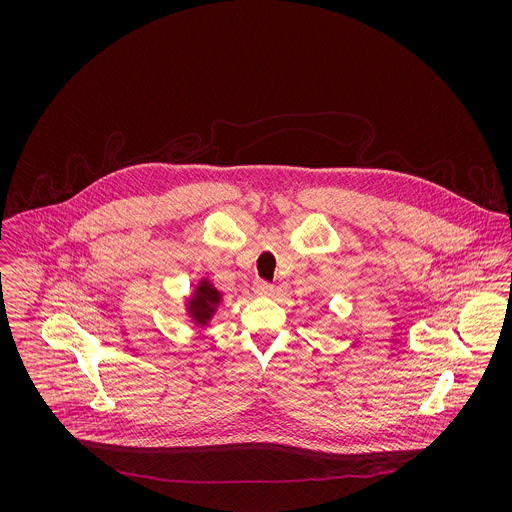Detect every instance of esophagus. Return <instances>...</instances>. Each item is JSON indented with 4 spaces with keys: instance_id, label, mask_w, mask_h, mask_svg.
<instances>
[{
    "instance_id": "34e87169",
    "label": "esophagus",
    "mask_w": 512,
    "mask_h": 512,
    "mask_svg": "<svg viewBox=\"0 0 512 512\" xmlns=\"http://www.w3.org/2000/svg\"><path fill=\"white\" fill-rule=\"evenodd\" d=\"M274 290V286L272 284H268L265 280H255L253 282V293L255 295H261V297H267Z\"/></svg>"
}]
</instances>
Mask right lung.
<instances>
[{
    "instance_id": "1",
    "label": "right lung",
    "mask_w": 512,
    "mask_h": 512,
    "mask_svg": "<svg viewBox=\"0 0 512 512\" xmlns=\"http://www.w3.org/2000/svg\"><path fill=\"white\" fill-rule=\"evenodd\" d=\"M188 313L197 326H207L215 315L220 303V292L207 280H201L195 288L192 299L188 301Z\"/></svg>"
}]
</instances>
